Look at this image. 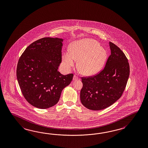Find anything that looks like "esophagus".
<instances>
[{"label":"esophagus","mask_w":148,"mask_h":148,"mask_svg":"<svg viewBox=\"0 0 148 148\" xmlns=\"http://www.w3.org/2000/svg\"><path fill=\"white\" fill-rule=\"evenodd\" d=\"M78 77L76 76V75H74L73 76V80H78Z\"/></svg>","instance_id":"34e87169"}]
</instances>
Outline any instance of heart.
<instances>
[{"label": "heart", "mask_w": 148, "mask_h": 148, "mask_svg": "<svg viewBox=\"0 0 148 148\" xmlns=\"http://www.w3.org/2000/svg\"><path fill=\"white\" fill-rule=\"evenodd\" d=\"M107 58L104 48L95 40L86 39L73 43L71 51L63 53L62 60L66 68L70 69L78 61V67L85 76H93L103 68Z\"/></svg>", "instance_id": "b5f03b06"}]
</instances>
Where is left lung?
I'll use <instances>...</instances> for the list:
<instances>
[{"mask_svg":"<svg viewBox=\"0 0 148 148\" xmlns=\"http://www.w3.org/2000/svg\"><path fill=\"white\" fill-rule=\"evenodd\" d=\"M111 54L104 68L96 75L82 78L80 101L84 107L101 110L110 107L122 95L130 76V65L123 52L109 42Z\"/></svg>","mask_w":148,"mask_h":148,"instance_id":"obj_1","label":"left lung"}]
</instances>
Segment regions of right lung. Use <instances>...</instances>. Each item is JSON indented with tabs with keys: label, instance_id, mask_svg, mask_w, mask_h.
<instances>
[{
	"label": "right lung",
	"instance_id": "obj_1",
	"mask_svg": "<svg viewBox=\"0 0 148 148\" xmlns=\"http://www.w3.org/2000/svg\"><path fill=\"white\" fill-rule=\"evenodd\" d=\"M61 38L45 37L25 49L17 63L16 76L25 100L39 109H47L59 102L62 90L73 75L58 71L62 61Z\"/></svg>",
	"mask_w": 148,
	"mask_h": 148
}]
</instances>
